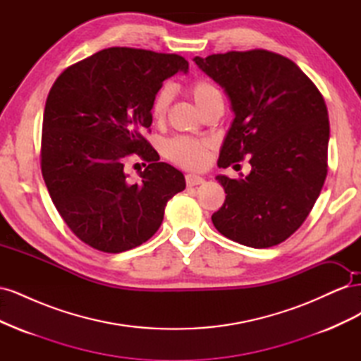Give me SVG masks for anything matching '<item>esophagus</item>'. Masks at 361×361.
<instances>
[{
  "instance_id": "esophagus-1",
  "label": "esophagus",
  "mask_w": 361,
  "mask_h": 361,
  "mask_svg": "<svg viewBox=\"0 0 361 361\" xmlns=\"http://www.w3.org/2000/svg\"><path fill=\"white\" fill-rule=\"evenodd\" d=\"M185 182H187V187L191 188V187H197V185H202L204 182V179L200 176H194V174H187V176H185Z\"/></svg>"
}]
</instances>
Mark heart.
Masks as SVG:
<instances>
[{"label":"heart","mask_w":361,"mask_h":361,"mask_svg":"<svg viewBox=\"0 0 361 361\" xmlns=\"http://www.w3.org/2000/svg\"><path fill=\"white\" fill-rule=\"evenodd\" d=\"M190 94L200 111H206L207 108L221 102V93L216 85L207 80H195L190 84ZM173 101V90L170 85H164L157 92L154 101L150 105V114L154 122L162 123L167 117L169 108ZM214 143L206 138H191V137H174L171 138L166 152L167 157L176 162L178 166L188 170H202L207 166L211 159V152Z\"/></svg>","instance_id":"1"}]
</instances>
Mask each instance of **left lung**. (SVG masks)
Returning <instances> with one entry per match:
<instances>
[{"mask_svg": "<svg viewBox=\"0 0 361 361\" xmlns=\"http://www.w3.org/2000/svg\"><path fill=\"white\" fill-rule=\"evenodd\" d=\"M226 90L235 118L218 166L250 157L244 179L216 176L226 191L212 223L226 238L268 248L297 232L326 178L330 122L318 87L292 60L267 49L195 57Z\"/></svg>", "mask_w": 361, "mask_h": 361, "instance_id": "8db88e82", "label": "left lung"}]
</instances>
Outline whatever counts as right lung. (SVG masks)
<instances>
[{
    "label": "right lung",
    "instance_id": "obj_1",
    "mask_svg": "<svg viewBox=\"0 0 361 361\" xmlns=\"http://www.w3.org/2000/svg\"><path fill=\"white\" fill-rule=\"evenodd\" d=\"M188 71L178 54L108 48L72 64L51 87L42 126L40 167L59 214L81 241L104 253L146 243L167 202L185 190L183 174L159 162L143 137L164 80ZM147 169L130 183L126 159Z\"/></svg>",
    "mask_w": 361,
    "mask_h": 361
}]
</instances>
